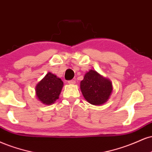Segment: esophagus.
Returning a JSON list of instances; mask_svg holds the SVG:
<instances>
[{
    "instance_id": "1",
    "label": "esophagus",
    "mask_w": 152,
    "mask_h": 152,
    "mask_svg": "<svg viewBox=\"0 0 152 152\" xmlns=\"http://www.w3.org/2000/svg\"><path fill=\"white\" fill-rule=\"evenodd\" d=\"M75 80H69L68 81V84H69V85H74V84H75Z\"/></svg>"
}]
</instances>
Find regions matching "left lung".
<instances>
[{
  "instance_id": "left-lung-1",
  "label": "left lung",
  "mask_w": 152,
  "mask_h": 152,
  "mask_svg": "<svg viewBox=\"0 0 152 152\" xmlns=\"http://www.w3.org/2000/svg\"><path fill=\"white\" fill-rule=\"evenodd\" d=\"M80 90L85 99L93 105L105 104L111 96L113 87L111 80L90 69L80 82Z\"/></svg>"
}]
</instances>
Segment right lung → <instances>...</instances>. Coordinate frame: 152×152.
Wrapping results in <instances>:
<instances>
[{"label":"right lung","instance_id":"add662e5","mask_svg":"<svg viewBox=\"0 0 152 152\" xmlns=\"http://www.w3.org/2000/svg\"><path fill=\"white\" fill-rule=\"evenodd\" d=\"M63 82L60 78L51 72H48L35 87V94L42 104L50 105L59 99Z\"/></svg>","mask_w":152,"mask_h":152}]
</instances>
